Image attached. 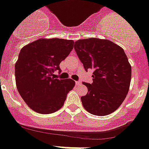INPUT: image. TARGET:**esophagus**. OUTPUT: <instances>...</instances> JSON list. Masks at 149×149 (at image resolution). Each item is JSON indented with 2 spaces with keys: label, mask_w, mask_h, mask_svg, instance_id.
<instances>
[{
  "label": "esophagus",
  "mask_w": 149,
  "mask_h": 149,
  "mask_svg": "<svg viewBox=\"0 0 149 149\" xmlns=\"http://www.w3.org/2000/svg\"><path fill=\"white\" fill-rule=\"evenodd\" d=\"M76 84L77 85H79V84H81V81H76Z\"/></svg>",
  "instance_id": "1"
}]
</instances>
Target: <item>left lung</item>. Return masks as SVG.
I'll return each mask as SVG.
<instances>
[{
	"label": "left lung",
	"instance_id": "1",
	"mask_svg": "<svg viewBox=\"0 0 149 149\" xmlns=\"http://www.w3.org/2000/svg\"><path fill=\"white\" fill-rule=\"evenodd\" d=\"M74 49L84 68L93 69V82L83 84L88 92L81 97L84 108L96 116H106L122 105L130 89L132 68L123 49L110 40H78Z\"/></svg>",
	"mask_w": 149,
	"mask_h": 149
}]
</instances>
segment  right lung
<instances>
[{"label": "right lung", "mask_w": 149, "mask_h": 149, "mask_svg": "<svg viewBox=\"0 0 149 149\" xmlns=\"http://www.w3.org/2000/svg\"><path fill=\"white\" fill-rule=\"evenodd\" d=\"M73 40L40 38L22 48L15 63L17 90L25 103L37 113L49 114L63 107L75 86L71 79L52 77L61 72L60 64L73 49Z\"/></svg>", "instance_id": "1"}]
</instances>
